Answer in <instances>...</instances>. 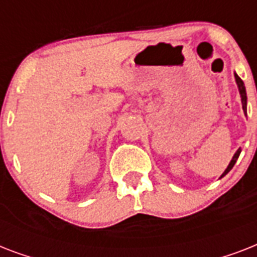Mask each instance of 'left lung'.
Masks as SVG:
<instances>
[{
  "instance_id": "1",
  "label": "left lung",
  "mask_w": 257,
  "mask_h": 257,
  "mask_svg": "<svg viewBox=\"0 0 257 257\" xmlns=\"http://www.w3.org/2000/svg\"><path fill=\"white\" fill-rule=\"evenodd\" d=\"M235 80H236V84H237V86H239L240 96H241V105H243V110H244V113L247 114V92H245V86H244L243 80H241V78H240L239 76H237V74H236V73H235ZM240 152H241V149L239 148V149H237V151H236L235 155H233V157H232L231 163H229V165H228V167H227V169H225V171L223 172V175L220 176V179H221V177H224V176L227 175L228 172H229L232 168H233V165L236 164V160L239 159Z\"/></svg>"
}]
</instances>
